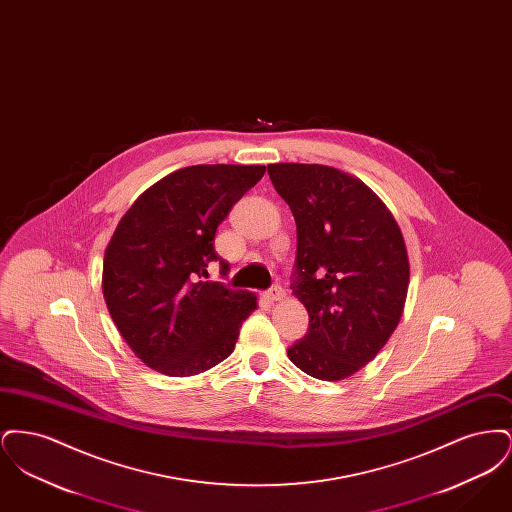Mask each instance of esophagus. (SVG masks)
Instances as JSON below:
<instances>
[{
	"instance_id": "esophagus-1",
	"label": "esophagus",
	"mask_w": 512,
	"mask_h": 512,
	"mask_svg": "<svg viewBox=\"0 0 512 512\" xmlns=\"http://www.w3.org/2000/svg\"><path fill=\"white\" fill-rule=\"evenodd\" d=\"M265 297H267L268 301L270 303H276V301H280V299H284V290L280 288V286H274L272 290H268L267 293H265Z\"/></svg>"
}]
</instances>
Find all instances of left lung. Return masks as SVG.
Masks as SVG:
<instances>
[{
	"instance_id": "8db88e82",
	"label": "left lung",
	"mask_w": 512,
	"mask_h": 512,
	"mask_svg": "<svg viewBox=\"0 0 512 512\" xmlns=\"http://www.w3.org/2000/svg\"><path fill=\"white\" fill-rule=\"evenodd\" d=\"M297 224L292 292L309 334L288 349L309 376L336 382L368 365L395 332L409 290V253L386 203L353 174L303 163L268 165Z\"/></svg>"
}]
</instances>
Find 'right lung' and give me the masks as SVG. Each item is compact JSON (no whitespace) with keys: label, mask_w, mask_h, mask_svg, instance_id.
I'll return each mask as SVG.
<instances>
[{"label":"right lung","mask_w":512,"mask_h":512,"mask_svg":"<svg viewBox=\"0 0 512 512\" xmlns=\"http://www.w3.org/2000/svg\"><path fill=\"white\" fill-rule=\"evenodd\" d=\"M265 171L261 165L178 169L147 188L117 224L101 290L117 330L144 365L184 378L234 351L257 295L203 278L220 259V222ZM220 265L226 274L228 263Z\"/></svg>","instance_id":"right-lung-1"}]
</instances>
